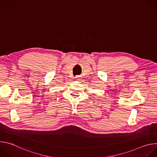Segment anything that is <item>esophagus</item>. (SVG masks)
Wrapping results in <instances>:
<instances>
[{"instance_id": "1", "label": "esophagus", "mask_w": 157, "mask_h": 157, "mask_svg": "<svg viewBox=\"0 0 157 157\" xmlns=\"http://www.w3.org/2000/svg\"><path fill=\"white\" fill-rule=\"evenodd\" d=\"M81 76H77L75 77V79L77 81H79V80H81Z\"/></svg>"}]
</instances>
